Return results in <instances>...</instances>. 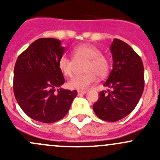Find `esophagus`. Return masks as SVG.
I'll use <instances>...</instances> for the list:
<instances>
[{
	"label": "esophagus",
	"instance_id": "1",
	"mask_svg": "<svg viewBox=\"0 0 160 160\" xmlns=\"http://www.w3.org/2000/svg\"><path fill=\"white\" fill-rule=\"evenodd\" d=\"M87 92H88L87 90H78V91H77V93H78L79 96H81V95L85 94Z\"/></svg>",
	"mask_w": 160,
	"mask_h": 160
}]
</instances>
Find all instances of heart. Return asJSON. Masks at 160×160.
I'll use <instances>...</instances> for the list:
<instances>
[{"mask_svg": "<svg viewBox=\"0 0 160 160\" xmlns=\"http://www.w3.org/2000/svg\"><path fill=\"white\" fill-rule=\"evenodd\" d=\"M73 59L62 56L59 59L58 66L59 70L66 77H72L74 72L75 62L87 60L83 71L84 74L72 77L67 83L70 89L84 90L94 83L98 77H104L108 73L109 62L101 54V51L93 45L83 43L73 48L72 51Z\"/></svg>", "mask_w": 160, "mask_h": 160, "instance_id": "1", "label": "heart"}]
</instances>
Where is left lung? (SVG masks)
<instances>
[{
  "mask_svg": "<svg viewBox=\"0 0 160 160\" xmlns=\"http://www.w3.org/2000/svg\"><path fill=\"white\" fill-rule=\"evenodd\" d=\"M113 69L93 109L99 118L117 122L138 104L144 90V67L140 56L125 42L114 38L110 47Z\"/></svg>",
  "mask_w": 160,
  "mask_h": 160,
  "instance_id": "8db88e82",
  "label": "left lung"
}]
</instances>
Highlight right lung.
Returning <instances> with one entry per match:
<instances>
[{"mask_svg": "<svg viewBox=\"0 0 160 160\" xmlns=\"http://www.w3.org/2000/svg\"><path fill=\"white\" fill-rule=\"evenodd\" d=\"M64 52L59 39L42 38L18 57L14 69V97L21 108L34 120L43 123L60 120L77 97V90L58 88L65 83L58 66Z\"/></svg>", "mask_w": 160, "mask_h": 160, "instance_id": "add662e5", "label": "right lung"}]
</instances>
